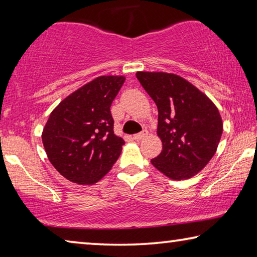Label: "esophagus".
<instances>
[{
	"instance_id": "34e87169",
	"label": "esophagus",
	"mask_w": 257,
	"mask_h": 257,
	"mask_svg": "<svg viewBox=\"0 0 257 257\" xmlns=\"http://www.w3.org/2000/svg\"><path fill=\"white\" fill-rule=\"evenodd\" d=\"M147 135H149V133H147V130H143L142 133H139V134H136V135H134V139L135 141H142V139H144Z\"/></svg>"
}]
</instances>
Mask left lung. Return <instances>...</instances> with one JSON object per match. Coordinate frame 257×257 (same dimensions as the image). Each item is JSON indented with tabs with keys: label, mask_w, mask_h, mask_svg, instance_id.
<instances>
[{
	"label": "left lung",
	"mask_w": 257,
	"mask_h": 257,
	"mask_svg": "<svg viewBox=\"0 0 257 257\" xmlns=\"http://www.w3.org/2000/svg\"><path fill=\"white\" fill-rule=\"evenodd\" d=\"M137 79L159 111L162 152L151 160L173 180L201 172L215 154L223 123L220 112L197 87L175 73L137 71Z\"/></svg>",
	"instance_id": "1"
}]
</instances>
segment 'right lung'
<instances>
[{
  "mask_svg": "<svg viewBox=\"0 0 257 257\" xmlns=\"http://www.w3.org/2000/svg\"><path fill=\"white\" fill-rule=\"evenodd\" d=\"M123 76H99L62 99L42 133L47 159L78 185L96 184L119 159L124 141L113 132L111 104Z\"/></svg>",
  "mask_w": 257,
  "mask_h": 257,
  "instance_id": "obj_1",
  "label": "right lung"
}]
</instances>
